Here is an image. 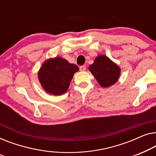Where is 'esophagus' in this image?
<instances>
[{"instance_id":"obj_1","label":"esophagus","mask_w":156,"mask_h":156,"mask_svg":"<svg viewBox=\"0 0 156 156\" xmlns=\"http://www.w3.org/2000/svg\"><path fill=\"white\" fill-rule=\"evenodd\" d=\"M85 70H86V66H80V71H85Z\"/></svg>"}]
</instances>
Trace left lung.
<instances>
[{"mask_svg":"<svg viewBox=\"0 0 156 156\" xmlns=\"http://www.w3.org/2000/svg\"><path fill=\"white\" fill-rule=\"evenodd\" d=\"M89 70L98 83L103 87H108L115 84L120 76V68L104 55L97 56Z\"/></svg>","mask_w":156,"mask_h":156,"instance_id":"left-lung-1","label":"left lung"}]
</instances>
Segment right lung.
I'll return each instance as SVG.
<instances>
[{
	"instance_id": "add662e5",
	"label": "right lung",
	"mask_w": 156,
	"mask_h": 156,
	"mask_svg": "<svg viewBox=\"0 0 156 156\" xmlns=\"http://www.w3.org/2000/svg\"><path fill=\"white\" fill-rule=\"evenodd\" d=\"M78 66L70 63L61 57L49 58L41 65L38 73L39 80L44 90L54 95L66 93Z\"/></svg>"
}]
</instances>
